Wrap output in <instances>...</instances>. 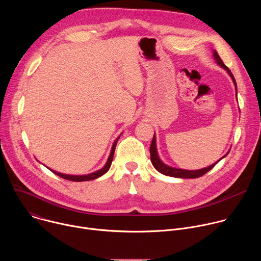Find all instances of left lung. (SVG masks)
I'll list each match as a JSON object with an SVG mask.
<instances>
[{
  "label": "left lung",
  "instance_id": "1",
  "mask_svg": "<svg viewBox=\"0 0 261 261\" xmlns=\"http://www.w3.org/2000/svg\"><path fill=\"white\" fill-rule=\"evenodd\" d=\"M214 57H215V60L216 62L222 67L224 68L229 75L231 76L233 83H234V86H236V89H237V83H236V80L232 75L231 71L229 70V68L227 66H225V64L223 63V61L221 60V58L219 57L218 53L215 50L214 51ZM150 153H151V161H152V164L154 165V167L161 173L165 174V175H168V176H173V177H180V178H196V177H199L203 174H205L207 171H210L222 158V157L219 161H217L216 163L212 164L211 166L208 167H205V168H202V169H198V170H185V169H178V168H173V167H170V166H167L165 165L158 157V154H157V148H156V138H155V134H154V137H153V140H152V143H151V146H150Z\"/></svg>",
  "mask_w": 261,
  "mask_h": 261
}]
</instances>
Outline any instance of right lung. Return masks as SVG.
<instances>
[{
  "mask_svg": "<svg viewBox=\"0 0 261 261\" xmlns=\"http://www.w3.org/2000/svg\"><path fill=\"white\" fill-rule=\"evenodd\" d=\"M118 140H119V138L115 141V143H114V145H113V148H111L110 155H109V157H108V160H107L105 166H104L102 169H100V170H98V171H96V172H93V173L88 174V175H69V174H63V173L54 171V170H51V169H50V170H51L55 174H57V175H59V176H61V177H63V178H65V179H68V180L84 181V180H92V179H95V178H97V177L103 175V174H104L105 172H107V170L109 169V167H110V165H111V162H113V159H114V154H115V150H116V145H117Z\"/></svg>",
  "mask_w": 261,
  "mask_h": 261,
  "instance_id": "right-lung-1",
  "label": "right lung"
}]
</instances>
